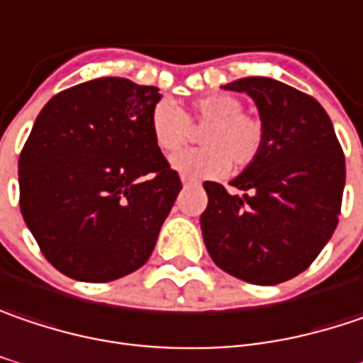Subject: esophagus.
Here are the masks:
<instances>
[{
    "mask_svg": "<svg viewBox=\"0 0 363 363\" xmlns=\"http://www.w3.org/2000/svg\"><path fill=\"white\" fill-rule=\"evenodd\" d=\"M182 186H191V184H197V181L195 179H189V177H182Z\"/></svg>",
    "mask_w": 363,
    "mask_h": 363,
    "instance_id": "obj_1",
    "label": "esophagus"
}]
</instances>
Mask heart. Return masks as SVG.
Here are the masks:
<instances>
[{"mask_svg": "<svg viewBox=\"0 0 363 363\" xmlns=\"http://www.w3.org/2000/svg\"><path fill=\"white\" fill-rule=\"evenodd\" d=\"M189 122L205 129L199 133L203 147L184 150L170 158L172 168L184 177H220L228 170V164L245 168L257 160L263 147V123L246 115L242 100L232 94H211L195 100L186 115L170 100H160L152 108V138L164 154L181 150L191 139Z\"/></svg>", "mask_w": 363, "mask_h": 363, "instance_id": "b5f03b06", "label": "heart"}]
</instances>
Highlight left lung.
Returning a JSON list of instances; mask_svg holds the SVG:
<instances>
[{
    "mask_svg": "<svg viewBox=\"0 0 363 363\" xmlns=\"http://www.w3.org/2000/svg\"><path fill=\"white\" fill-rule=\"evenodd\" d=\"M255 100L265 129L263 147L230 182H203L201 232L213 263L225 273L275 286L308 269L333 236L345 186V156L325 108L271 77L222 86Z\"/></svg>",
    "mask_w": 363,
    "mask_h": 363,
    "instance_id": "8db88e82",
    "label": "left lung"
}]
</instances>
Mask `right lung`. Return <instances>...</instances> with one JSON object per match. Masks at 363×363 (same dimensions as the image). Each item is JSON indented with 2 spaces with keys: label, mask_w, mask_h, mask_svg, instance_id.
<instances>
[{
  "label": "right lung",
  "mask_w": 363,
  "mask_h": 363,
  "mask_svg": "<svg viewBox=\"0 0 363 363\" xmlns=\"http://www.w3.org/2000/svg\"><path fill=\"white\" fill-rule=\"evenodd\" d=\"M156 86L98 77L53 96L18 162L20 211L63 275L104 284L143 265L182 184L152 138Z\"/></svg>",
  "instance_id": "obj_1"
}]
</instances>
